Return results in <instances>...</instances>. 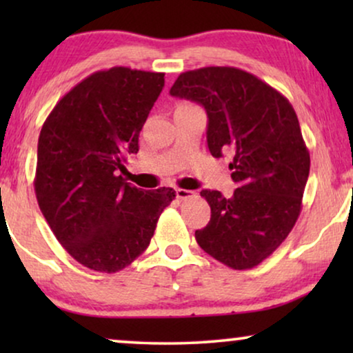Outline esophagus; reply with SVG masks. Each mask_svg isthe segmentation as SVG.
<instances>
[{"label":"esophagus","instance_id":"obj_1","mask_svg":"<svg viewBox=\"0 0 353 353\" xmlns=\"http://www.w3.org/2000/svg\"><path fill=\"white\" fill-rule=\"evenodd\" d=\"M176 197L180 201H186V199H191V197H196V192L194 191H190V190H181V188H178V190H176Z\"/></svg>","mask_w":353,"mask_h":353}]
</instances>
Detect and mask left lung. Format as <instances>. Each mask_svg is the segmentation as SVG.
<instances>
[{"mask_svg":"<svg viewBox=\"0 0 353 353\" xmlns=\"http://www.w3.org/2000/svg\"><path fill=\"white\" fill-rule=\"evenodd\" d=\"M204 105L214 157L230 152L233 196L202 190L210 221L196 231L201 249L233 270L257 267L276 250L302 210L310 154L296 110L284 96L236 67L183 72L170 88Z\"/></svg>","mask_w":353,"mask_h":353,"instance_id":"obj_1","label":"left lung"}]
</instances>
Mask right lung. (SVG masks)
Returning <instances> with one entry per match:
<instances>
[{"label":"right lung","instance_id":"obj_1","mask_svg":"<svg viewBox=\"0 0 353 353\" xmlns=\"http://www.w3.org/2000/svg\"><path fill=\"white\" fill-rule=\"evenodd\" d=\"M162 72L112 67L86 77L57 101L38 138L35 194L62 248L83 267L117 273L148 249L172 188L139 190L120 175Z\"/></svg>","mask_w":353,"mask_h":353}]
</instances>
